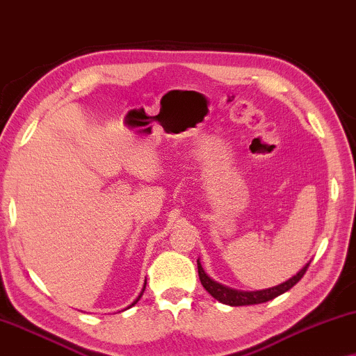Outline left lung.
Returning <instances> with one entry per match:
<instances>
[{
    "label": "left lung",
    "mask_w": 356,
    "mask_h": 356,
    "mask_svg": "<svg viewBox=\"0 0 356 356\" xmlns=\"http://www.w3.org/2000/svg\"><path fill=\"white\" fill-rule=\"evenodd\" d=\"M197 264H198L200 280H202V285L204 289H207V292L211 295L213 298H216L218 302H221L224 305H230V307L258 305V303L269 302V300L279 297V295H282L284 292H287V290L292 289L293 285L303 277V274L307 273V269L309 266V263H307L297 274H295V276H292L289 280H285V282H282V284L274 285V287L263 289V290H253V292H243V290L230 289V287H227V285L219 284L214 279L209 277L208 274L204 273V269L202 266V263H200V259H197Z\"/></svg>",
    "instance_id": "1"
}]
</instances>
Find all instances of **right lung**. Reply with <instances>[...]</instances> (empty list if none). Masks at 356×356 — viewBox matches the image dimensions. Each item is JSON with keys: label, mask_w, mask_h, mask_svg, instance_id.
Wrapping results in <instances>:
<instances>
[{"label": "right lung", "mask_w": 356, "mask_h": 356, "mask_svg": "<svg viewBox=\"0 0 356 356\" xmlns=\"http://www.w3.org/2000/svg\"><path fill=\"white\" fill-rule=\"evenodd\" d=\"M145 287H147V282H145ZM145 287H143V290H145ZM143 290H142V293H140V295H138V297H137V298H135V302H134L132 305H130V307H134V305L138 302V300H140V297H142V295H143Z\"/></svg>", "instance_id": "right-lung-1"}]
</instances>
